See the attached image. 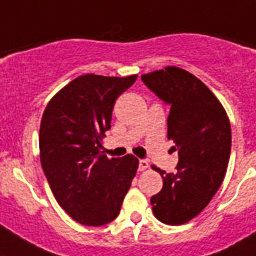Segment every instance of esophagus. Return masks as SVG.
I'll return each mask as SVG.
<instances>
[{
	"label": "esophagus",
	"mask_w": 256,
	"mask_h": 256,
	"mask_svg": "<svg viewBox=\"0 0 256 256\" xmlns=\"http://www.w3.org/2000/svg\"><path fill=\"white\" fill-rule=\"evenodd\" d=\"M148 161L147 160H139V170L143 172L148 168Z\"/></svg>",
	"instance_id": "1"
}]
</instances>
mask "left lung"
<instances>
[{
  "label": "left lung",
  "instance_id": "obj_1",
  "mask_svg": "<svg viewBox=\"0 0 256 256\" xmlns=\"http://www.w3.org/2000/svg\"><path fill=\"white\" fill-rule=\"evenodd\" d=\"M142 80L170 105L168 139L178 151L176 173L152 166L162 177V188L151 198L152 211L164 224H184L207 207L224 180L230 122L210 88L184 68L168 66L142 75Z\"/></svg>",
  "mask_w": 256,
  "mask_h": 256
}]
</instances>
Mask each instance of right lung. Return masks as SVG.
Returning a JSON list of instances; mask_svg holds the SVG:
<instances>
[{
	"label": "right lung",
	"mask_w": 256,
	"mask_h": 256,
	"mask_svg": "<svg viewBox=\"0 0 256 256\" xmlns=\"http://www.w3.org/2000/svg\"><path fill=\"white\" fill-rule=\"evenodd\" d=\"M136 78L80 75L52 98L42 114V170L56 200L83 225L114 220L136 174L135 156L108 158L100 152L116 100Z\"/></svg>",
	"instance_id": "obj_1"
}]
</instances>
